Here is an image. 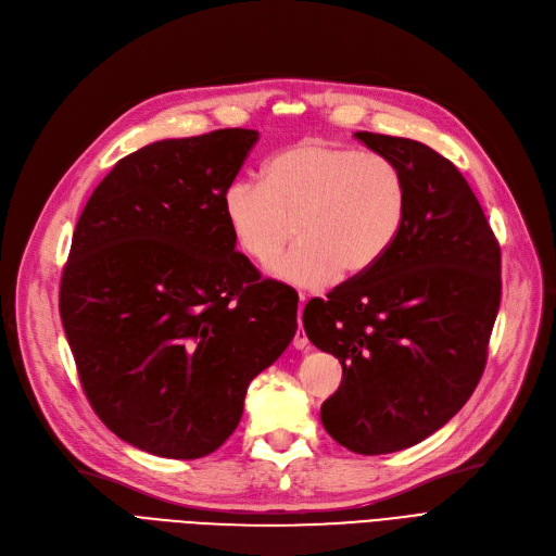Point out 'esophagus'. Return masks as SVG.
<instances>
[{
    "mask_svg": "<svg viewBox=\"0 0 556 556\" xmlns=\"http://www.w3.org/2000/svg\"><path fill=\"white\" fill-rule=\"evenodd\" d=\"M304 302H306V295L300 293V317H302V306H304ZM293 344H295V349H308V346H311L308 336H306V331H304V327H302V319H300V327H298V331H295Z\"/></svg>",
    "mask_w": 556,
    "mask_h": 556,
    "instance_id": "esophagus-1",
    "label": "esophagus"
}]
</instances>
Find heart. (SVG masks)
I'll return each mask as SVG.
<instances>
[{"instance_id":"1","label":"heart","mask_w":556,"mask_h":556,"mask_svg":"<svg viewBox=\"0 0 556 556\" xmlns=\"http://www.w3.org/2000/svg\"><path fill=\"white\" fill-rule=\"evenodd\" d=\"M223 212L237 245L261 266L302 286L352 279L376 266L405 220L407 185L396 162L352 146L302 141L263 168V185L233 180Z\"/></svg>"}]
</instances>
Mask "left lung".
Here are the masks:
<instances>
[{
  "label": "left lung",
  "instance_id": "8db88e82",
  "mask_svg": "<svg viewBox=\"0 0 556 556\" xmlns=\"http://www.w3.org/2000/svg\"><path fill=\"white\" fill-rule=\"evenodd\" d=\"M401 168L407 212L367 273L304 306L308 340L342 365L323 426L358 455L410 448L478 388L501 306V245L457 166L430 146L356 132Z\"/></svg>",
  "mask_w": 556,
  "mask_h": 556
}]
</instances>
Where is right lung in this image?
I'll list each match as a JSON object with an SVG mask.
<instances>
[{"label": "right lung", "instance_id": "obj_1", "mask_svg": "<svg viewBox=\"0 0 556 556\" xmlns=\"http://www.w3.org/2000/svg\"><path fill=\"white\" fill-rule=\"evenodd\" d=\"M256 139L223 128L143 146L76 223L65 336L97 417L146 453L195 459L223 446L250 381L298 331V293L261 279L223 212Z\"/></svg>", "mask_w": 556, "mask_h": 556}]
</instances>
